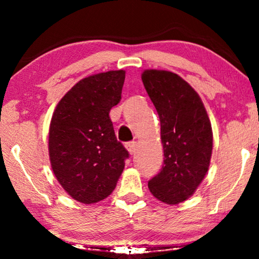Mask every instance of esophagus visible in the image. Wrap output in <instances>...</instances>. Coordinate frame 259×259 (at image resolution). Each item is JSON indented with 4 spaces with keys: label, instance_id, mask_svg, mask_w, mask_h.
I'll list each match as a JSON object with an SVG mask.
<instances>
[{
    "label": "esophagus",
    "instance_id": "obj_1",
    "mask_svg": "<svg viewBox=\"0 0 259 259\" xmlns=\"http://www.w3.org/2000/svg\"><path fill=\"white\" fill-rule=\"evenodd\" d=\"M126 148H127V151L130 152V154L133 155L134 153H136V151H137V144L134 143V141H131V143H127V144H126Z\"/></svg>",
    "mask_w": 259,
    "mask_h": 259
}]
</instances>
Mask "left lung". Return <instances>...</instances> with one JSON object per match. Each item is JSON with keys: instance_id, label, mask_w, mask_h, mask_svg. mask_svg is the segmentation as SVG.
I'll return each instance as SVG.
<instances>
[{"instance_id": "obj_1", "label": "left lung", "mask_w": 259, "mask_h": 259, "mask_svg": "<svg viewBox=\"0 0 259 259\" xmlns=\"http://www.w3.org/2000/svg\"><path fill=\"white\" fill-rule=\"evenodd\" d=\"M141 79L160 119L165 157L148 189L162 203H182L194 193L210 166V119L197 92L177 74L148 69Z\"/></svg>"}]
</instances>
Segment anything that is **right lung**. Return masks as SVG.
I'll use <instances>...</instances> for the list:
<instances>
[{
	"instance_id": "1",
	"label": "right lung",
	"mask_w": 259,
	"mask_h": 259,
	"mask_svg": "<svg viewBox=\"0 0 259 259\" xmlns=\"http://www.w3.org/2000/svg\"><path fill=\"white\" fill-rule=\"evenodd\" d=\"M123 70L79 81L56 106L49 128L53 172L74 199L98 203L113 192L128 151L116 140L109 111L118 105Z\"/></svg>"
}]
</instances>
